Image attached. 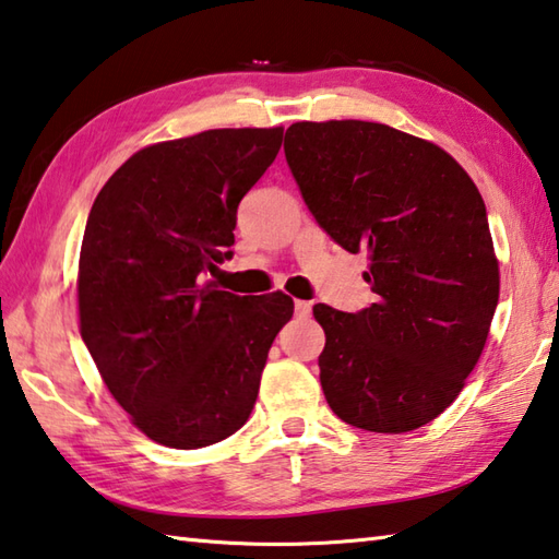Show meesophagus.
I'll return each mask as SVG.
<instances>
[{
	"label": "esophagus",
	"instance_id": "esophagus-1",
	"mask_svg": "<svg viewBox=\"0 0 559 559\" xmlns=\"http://www.w3.org/2000/svg\"><path fill=\"white\" fill-rule=\"evenodd\" d=\"M294 311H297L299 319H307V316H311V301L297 299V301H294Z\"/></svg>",
	"mask_w": 559,
	"mask_h": 559
}]
</instances>
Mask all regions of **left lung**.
Returning a JSON list of instances; mask_svg holds the SVG:
<instances>
[{"label": "left lung", "mask_w": 559, "mask_h": 559, "mask_svg": "<svg viewBox=\"0 0 559 559\" xmlns=\"http://www.w3.org/2000/svg\"><path fill=\"white\" fill-rule=\"evenodd\" d=\"M284 155L316 224L370 258L374 304L313 307L325 402L372 433L430 424L475 370L499 301L479 189L443 148L372 121L292 123Z\"/></svg>", "instance_id": "8db88e82"}]
</instances>
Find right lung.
Returning a JSON list of instances; mask_svg holds the SVG:
<instances>
[{
    "mask_svg": "<svg viewBox=\"0 0 559 559\" xmlns=\"http://www.w3.org/2000/svg\"><path fill=\"white\" fill-rule=\"evenodd\" d=\"M284 129H214L131 155L92 204L80 250V333L111 396L155 443L197 450L255 406L294 301L206 282L234 252L238 204Z\"/></svg>",
    "mask_w": 559,
    "mask_h": 559,
    "instance_id": "add662e5",
    "label": "right lung"
}]
</instances>
